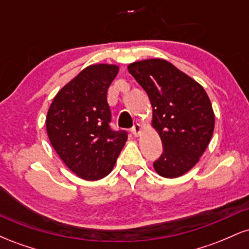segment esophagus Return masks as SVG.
Returning <instances> with one entry per match:
<instances>
[{"mask_svg": "<svg viewBox=\"0 0 249 249\" xmlns=\"http://www.w3.org/2000/svg\"><path fill=\"white\" fill-rule=\"evenodd\" d=\"M131 131H132V133H133L134 137H139V136H141V134H142V126H141V124H138V123H137V124H134L133 127L131 128Z\"/></svg>", "mask_w": 249, "mask_h": 249, "instance_id": "34e87169", "label": "esophagus"}]
</instances>
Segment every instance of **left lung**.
Instances as JSON below:
<instances>
[{"mask_svg":"<svg viewBox=\"0 0 249 249\" xmlns=\"http://www.w3.org/2000/svg\"><path fill=\"white\" fill-rule=\"evenodd\" d=\"M128 72L146 91L152 105V127L164 152L153 164L164 178H178L196 166L212 139L215 116L205 89L160 58L127 65Z\"/></svg>","mask_w":249,"mask_h":249,"instance_id":"8db88e82","label":"left lung"}]
</instances>
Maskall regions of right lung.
Listing matches in <instances>:
<instances>
[{
  "instance_id": "1",
  "label": "right lung",
  "mask_w": 249,
  "mask_h": 249,
  "mask_svg": "<svg viewBox=\"0 0 249 249\" xmlns=\"http://www.w3.org/2000/svg\"><path fill=\"white\" fill-rule=\"evenodd\" d=\"M119 71L116 64H92L57 92L45 119L49 141L78 178L95 181L112 171L127 141L108 126L107 89Z\"/></svg>"
}]
</instances>
